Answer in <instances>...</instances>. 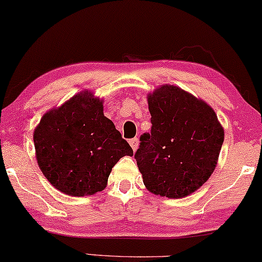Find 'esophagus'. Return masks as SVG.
<instances>
[{
  "label": "esophagus",
  "instance_id": "34e87169",
  "mask_svg": "<svg viewBox=\"0 0 262 262\" xmlns=\"http://www.w3.org/2000/svg\"><path fill=\"white\" fill-rule=\"evenodd\" d=\"M128 143H130L131 148L134 149V151L137 150V148H138V143H139V141H138V138H137V137H135V138L130 139V141H128Z\"/></svg>",
  "mask_w": 262,
  "mask_h": 262
}]
</instances>
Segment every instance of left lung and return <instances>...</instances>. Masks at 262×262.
Instances as JSON below:
<instances>
[{
	"label": "left lung",
	"mask_w": 262,
	"mask_h": 262,
	"mask_svg": "<svg viewBox=\"0 0 262 262\" xmlns=\"http://www.w3.org/2000/svg\"><path fill=\"white\" fill-rule=\"evenodd\" d=\"M150 132L135 152L144 185L155 195L182 199L208 181L224 142L215 112L181 88L162 85L148 96Z\"/></svg>",
	"instance_id": "left-lung-1"
}]
</instances>
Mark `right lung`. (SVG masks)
Masks as SVG:
<instances>
[{
	"instance_id": "obj_1",
	"label": "right lung",
	"mask_w": 262,
	"mask_h": 262,
	"mask_svg": "<svg viewBox=\"0 0 262 262\" xmlns=\"http://www.w3.org/2000/svg\"><path fill=\"white\" fill-rule=\"evenodd\" d=\"M40 171L54 188L70 196L102 191L112 168L134 150L98 98L85 91L44 114L33 134Z\"/></svg>"
}]
</instances>
